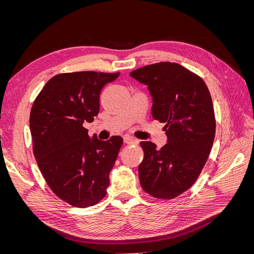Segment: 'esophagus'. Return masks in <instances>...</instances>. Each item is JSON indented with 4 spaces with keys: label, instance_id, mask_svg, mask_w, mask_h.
<instances>
[{
    "label": "esophagus",
    "instance_id": "34e87169",
    "mask_svg": "<svg viewBox=\"0 0 254 254\" xmlns=\"http://www.w3.org/2000/svg\"><path fill=\"white\" fill-rule=\"evenodd\" d=\"M124 142L126 144H137V142H139V141L134 139V137H132V136L126 135V136H124Z\"/></svg>",
    "mask_w": 254,
    "mask_h": 254
}]
</instances>
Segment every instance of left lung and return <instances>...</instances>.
I'll list each match as a JSON object with an SVG mask.
<instances>
[{
    "instance_id": "1",
    "label": "left lung",
    "mask_w": 254,
    "mask_h": 254,
    "mask_svg": "<svg viewBox=\"0 0 254 254\" xmlns=\"http://www.w3.org/2000/svg\"><path fill=\"white\" fill-rule=\"evenodd\" d=\"M130 76L148 86L152 118L165 123L167 135L160 149L152 142L140 143L141 187L170 200L193 186L209 158L216 130L210 91L200 76L175 63L146 65Z\"/></svg>"
}]
</instances>
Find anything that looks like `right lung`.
Listing matches in <instances>:
<instances>
[{
  "label": "right lung",
  "instance_id": "obj_1",
  "mask_svg": "<svg viewBox=\"0 0 254 254\" xmlns=\"http://www.w3.org/2000/svg\"><path fill=\"white\" fill-rule=\"evenodd\" d=\"M119 75L93 71L57 74L45 83L30 110L37 164L53 193L73 206H92L107 194L123 139H90L83 123L93 122L103 87Z\"/></svg>",
  "mask_w": 254,
  "mask_h": 254
}]
</instances>
